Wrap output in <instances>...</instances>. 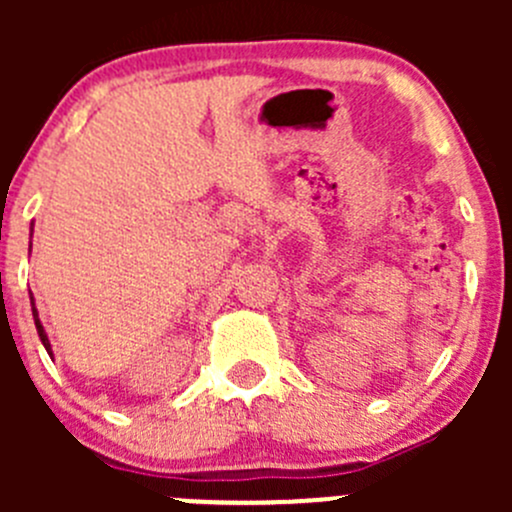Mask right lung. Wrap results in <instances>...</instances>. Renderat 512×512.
Listing matches in <instances>:
<instances>
[{"instance_id":"obj_1","label":"right lung","mask_w":512,"mask_h":512,"mask_svg":"<svg viewBox=\"0 0 512 512\" xmlns=\"http://www.w3.org/2000/svg\"><path fill=\"white\" fill-rule=\"evenodd\" d=\"M29 250H32V245H29ZM29 299H32V317H34V324H36V334H39V339H41V344H44L46 354H49V356H54V352H51V342H49V337H46V329H44V324H41V319H39V312H36V304H34V297H32V292H29Z\"/></svg>"}]
</instances>
